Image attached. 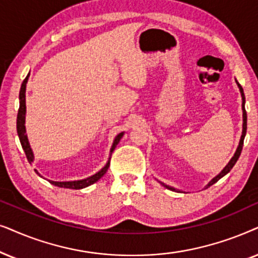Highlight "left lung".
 Returning <instances> with one entry per match:
<instances>
[{"instance_id":"8db88e82","label":"left lung","mask_w":258,"mask_h":258,"mask_svg":"<svg viewBox=\"0 0 258 258\" xmlns=\"http://www.w3.org/2000/svg\"><path fill=\"white\" fill-rule=\"evenodd\" d=\"M236 84H237V86H238V88H239V92H241V95H242V109H243V131H242V136H241V140H239V144H238V147H237V150H236V152H235V154H233V157L231 158V159H230V161L228 163V165H226V166L224 167V169L222 170V172L219 173V174H217V176H216L214 179H212L210 183H209L207 186H205V188H208V187H210L212 184H215L216 181H218L219 179H221L222 177H224L226 173H229L230 172V170L232 169L233 167V165L236 164V161L238 160V158H239V156H241V152H242V149H243V142H244V137H245V133H246V112H245V97H244V92H243V88H242V86L238 84V81L236 80ZM159 183L163 185L164 187H166V188H169V190H171V191H177L178 192V190H176V188L174 187H171V186H169V185H166V184H164V183H161V181H159Z\"/></svg>"}]
</instances>
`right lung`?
<instances>
[{"mask_svg": "<svg viewBox=\"0 0 258 258\" xmlns=\"http://www.w3.org/2000/svg\"><path fill=\"white\" fill-rule=\"evenodd\" d=\"M28 77H29V74L27 75V78L23 80L22 85H21V89H20V95H19L20 108H19V113H17L16 128H17V135H19V138H20V143H21L22 149H23V151H25L27 159H28L29 163L32 164L34 161V154H33L32 147H30V145H29L28 137H27V135H26V126H25V122H26V85H27V81H28ZM122 136H123V132L119 133V135L115 137L114 142H113V145L111 147V153H109V156H111L113 151H114L116 145H118L120 142V139L122 138ZM109 161H111V158H109L105 166L102 167L99 172H97L95 174H93V176H91L88 178H85V179L72 180V181H53V180H48V181H49L50 184L55 185V186L64 187V188H74V190L87 187V186H89V185L94 184L95 181H98L102 176H104V174L106 173V171H107L109 167ZM35 172L39 174L40 177H42L36 170H35Z\"/></svg>", "mask_w": 258, "mask_h": 258, "instance_id": "1", "label": "right lung"}]
</instances>
